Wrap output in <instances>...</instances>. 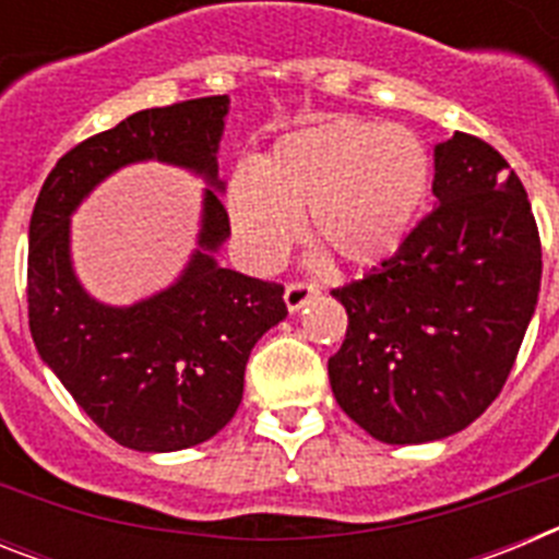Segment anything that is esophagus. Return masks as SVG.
<instances>
[{"instance_id": "esophagus-1", "label": "esophagus", "mask_w": 559, "mask_h": 559, "mask_svg": "<svg viewBox=\"0 0 559 559\" xmlns=\"http://www.w3.org/2000/svg\"><path fill=\"white\" fill-rule=\"evenodd\" d=\"M316 294H319V288H316L313 283H288L285 285V305H288L290 313H296V310L305 308L310 296Z\"/></svg>"}]
</instances>
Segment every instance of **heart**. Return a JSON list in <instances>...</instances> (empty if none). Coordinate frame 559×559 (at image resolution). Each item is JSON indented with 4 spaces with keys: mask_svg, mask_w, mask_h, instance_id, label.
<instances>
[{
    "mask_svg": "<svg viewBox=\"0 0 559 559\" xmlns=\"http://www.w3.org/2000/svg\"><path fill=\"white\" fill-rule=\"evenodd\" d=\"M431 187V159L412 131L324 120L276 142L257 176L229 187L237 237L274 263L305 221L308 243L341 269H369L403 246Z\"/></svg>",
    "mask_w": 559,
    "mask_h": 559,
    "instance_id": "heart-1",
    "label": "heart"
}]
</instances>
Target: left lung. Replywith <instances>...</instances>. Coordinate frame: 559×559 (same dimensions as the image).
Here are the masks:
<instances>
[{
	"mask_svg": "<svg viewBox=\"0 0 559 559\" xmlns=\"http://www.w3.org/2000/svg\"><path fill=\"white\" fill-rule=\"evenodd\" d=\"M437 206L392 257L333 296L347 335L328 360L338 406L389 445L467 428L503 389L540 290V235L521 179L456 131L433 147Z\"/></svg>",
	"mask_w": 559,
	"mask_h": 559,
	"instance_id": "1",
	"label": "left lung"
}]
</instances>
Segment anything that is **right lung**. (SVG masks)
<instances>
[{"label": "right lung", "instance_id": "1", "mask_svg": "<svg viewBox=\"0 0 559 559\" xmlns=\"http://www.w3.org/2000/svg\"><path fill=\"white\" fill-rule=\"evenodd\" d=\"M229 97L145 108L63 153L29 218L27 310L41 360L120 445L170 453L201 445L235 417L251 347L288 316L283 285L221 269L229 237L218 142ZM185 166L205 191L200 249L170 289L128 309L92 300L71 269L68 218L120 166Z\"/></svg>", "mask_w": 559, "mask_h": 559}]
</instances>
